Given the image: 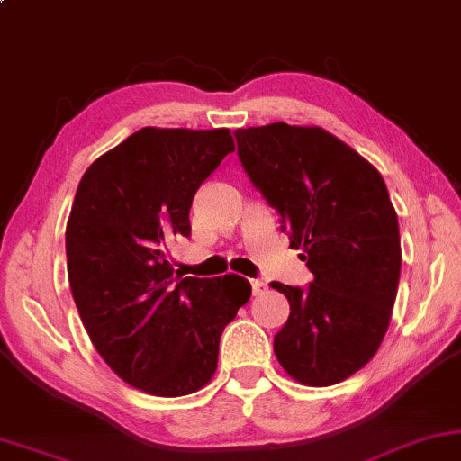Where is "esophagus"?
Masks as SVG:
<instances>
[{
  "label": "esophagus",
  "instance_id": "34e87169",
  "mask_svg": "<svg viewBox=\"0 0 461 461\" xmlns=\"http://www.w3.org/2000/svg\"><path fill=\"white\" fill-rule=\"evenodd\" d=\"M250 286H253V294H261L263 291H266V282H263L261 278L250 280Z\"/></svg>",
  "mask_w": 461,
  "mask_h": 461
}]
</instances>
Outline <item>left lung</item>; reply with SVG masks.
<instances>
[{
  "label": "left lung",
  "mask_w": 461,
  "mask_h": 461,
  "mask_svg": "<svg viewBox=\"0 0 461 461\" xmlns=\"http://www.w3.org/2000/svg\"><path fill=\"white\" fill-rule=\"evenodd\" d=\"M234 134L244 173L314 274L305 288L272 282L291 305L276 358L299 384H339L375 356L394 308L402 257L388 187L318 126L276 122Z\"/></svg>",
  "instance_id": "8db88e82"
}]
</instances>
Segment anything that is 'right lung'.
Masks as SVG:
<instances>
[{
	"label": "right lung",
	"mask_w": 461,
	"mask_h": 461,
	"mask_svg": "<svg viewBox=\"0 0 461 461\" xmlns=\"http://www.w3.org/2000/svg\"><path fill=\"white\" fill-rule=\"evenodd\" d=\"M234 151L227 128H140L90 164L65 231L73 302L96 352L132 388L185 396L214 375L247 278H183L167 247L192 236L194 195Z\"/></svg>",
	"instance_id": "1"
}]
</instances>
